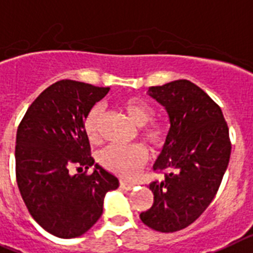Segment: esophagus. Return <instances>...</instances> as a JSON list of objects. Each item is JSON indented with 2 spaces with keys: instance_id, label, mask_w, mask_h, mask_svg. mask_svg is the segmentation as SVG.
Listing matches in <instances>:
<instances>
[{
  "instance_id": "esophagus-1",
  "label": "esophagus",
  "mask_w": 253,
  "mask_h": 253,
  "mask_svg": "<svg viewBox=\"0 0 253 253\" xmlns=\"http://www.w3.org/2000/svg\"><path fill=\"white\" fill-rule=\"evenodd\" d=\"M120 186H121V188H123V190L130 191V190H132L133 187H135V184L130 183V182H126V180H121Z\"/></svg>"
}]
</instances>
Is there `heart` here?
<instances>
[{"label": "heart", "instance_id": "1", "mask_svg": "<svg viewBox=\"0 0 253 253\" xmlns=\"http://www.w3.org/2000/svg\"><path fill=\"white\" fill-rule=\"evenodd\" d=\"M122 110L127 118L140 127V137L153 151H160L166 145L169 131L165 123L161 121L152 120L153 109L149 104L139 98H126L123 100ZM102 117V108L94 105L84 118V132L91 143L100 140L98 125ZM98 161L106 170L121 176H133L140 171L148 161V152L139 144L120 147L109 145L102 149L98 155Z\"/></svg>", "mask_w": 253, "mask_h": 253}]
</instances>
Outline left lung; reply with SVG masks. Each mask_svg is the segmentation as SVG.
<instances>
[{
  "label": "left lung",
  "instance_id": "left-lung-1",
  "mask_svg": "<svg viewBox=\"0 0 253 253\" xmlns=\"http://www.w3.org/2000/svg\"><path fill=\"white\" fill-rule=\"evenodd\" d=\"M148 94L165 106L170 130L153 166L164 178L149 184L155 199L140 219L156 231L174 233L190 226L214 199L231 153L229 127L221 108L190 80L149 87Z\"/></svg>",
  "mask_w": 253,
  "mask_h": 253
}]
</instances>
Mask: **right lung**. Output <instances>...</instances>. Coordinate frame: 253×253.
I'll list each match as a JSON object with an SVG mask.
<instances>
[{"label": "right lung", "instance_id": "obj_1", "mask_svg": "<svg viewBox=\"0 0 253 253\" xmlns=\"http://www.w3.org/2000/svg\"><path fill=\"white\" fill-rule=\"evenodd\" d=\"M110 88L59 80L39 94L16 131L15 175L24 204L44 230L80 237L102 214L104 196L120 182L94 164L84 118ZM86 169L73 174L71 169Z\"/></svg>", "mask_w": 253, "mask_h": 253}]
</instances>
